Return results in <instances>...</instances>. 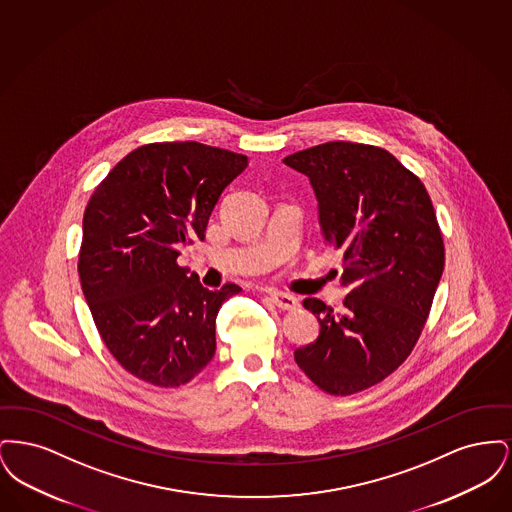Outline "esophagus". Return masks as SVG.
Masks as SVG:
<instances>
[{
    "mask_svg": "<svg viewBox=\"0 0 512 512\" xmlns=\"http://www.w3.org/2000/svg\"><path fill=\"white\" fill-rule=\"evenodd\" d=\"M268 295H270V301H272L278 309H282V311H293V309L299 307V301H297L293 295H288V293L270 292Z\"/></svg>",
    "mask_w": 512,
    "mask_h": 512,
    "instance_id": "obj_1",
    "label": "esophagus"
}]
</instances>
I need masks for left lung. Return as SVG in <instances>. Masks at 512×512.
Masks as SVG:
<instances>
[{"mask_svg": "<svg viewBox=\"0 0 512 512\" xmlns=\"http://www.w3.org/2000/svg\"><path fill=\"white\" fill-rule=\"evenodd\" d=\"M284 163L309 176L349 288L340 313L303 301L320 334L293 357L320 390L351 395L388 378L422 334L445 265L436 211L420 178L382 147L326 142Z\"/></svg>", "mask_w": 512, "mask_h": 512, "instance_id": "8db88e82", "label": "left lung"}]
</instances>
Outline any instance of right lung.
Instances as JSON below:
<instances>
[{
    "instance_id": "right-lung-1",
    "label": "right lung",
    "mask_w": 512,
    "mask_h": 512,
    "mask_svg": "<svg viewBox=\"0 0 512 512\" xmlns=\"http://www.w3.org/2000/svg\"><path fill=\"white\" fill-rule=\"evenodd\" d=\"M247 157L197 142L130 151L90 197L78 276L99 336L132 376L159 388L188 384L213 359L220 305L236 284L207 290L176 263L203 240L222 190Z\"/></svg>"
}]
</instances>
